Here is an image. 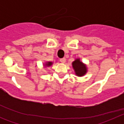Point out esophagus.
Returning <instances> with one entry per match:
<instances>
[{"label": "esophagus", "instance_id": "obj_1", "mask_svg": "<svg viewBox=\"0 0 124 124\" xmlns=\"http://www.w3.org/2000/svg\"><path fill=\"white\" fill-rule=\"evenodd\" d=\"M60 62H61V63H64L66 62V58H61L60 60Z\"/></svg>", "mask_w": 124, "mask_h": 124}]
</instances>
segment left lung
<instances>
[{
	"label": "left lung",
	"instance_id": "left-lung-1",
	"mask_svg": "<svg viewBox=\"0 0 124 124\" xmlns=\"http://www.w3.org/2000/svg\"><path fill=\"white\" fill-rule=\"evenodd\" d=\"M72 65H73V68L75 71V74L78 76H83L87 73L86 65L80 61L79 58L74 60L72 63Z\"/></svg>",
	"mask_w": 124,
	"mask_h": 124
}]
</instances>
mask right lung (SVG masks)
Returning a JSON list of instances; mask_svg holds the SVG:
<instances>
[{
	"instance_id": "add662e5",
	"label": "right lung",
	"mask_w": 124,
	"mask_h": 124,
	"mask_svg": "<svg viewBox=\"0 0 124 124\" xmlns=\"http://www.w3.org/2000/svg\"><path fill=\"white\" fill-rule=\"evenodd\" d=\"M52 64H53L52 62H51V61H48V62L46 63L45 66H50L52 65Z\"/></svg>"
}]
</instances>
